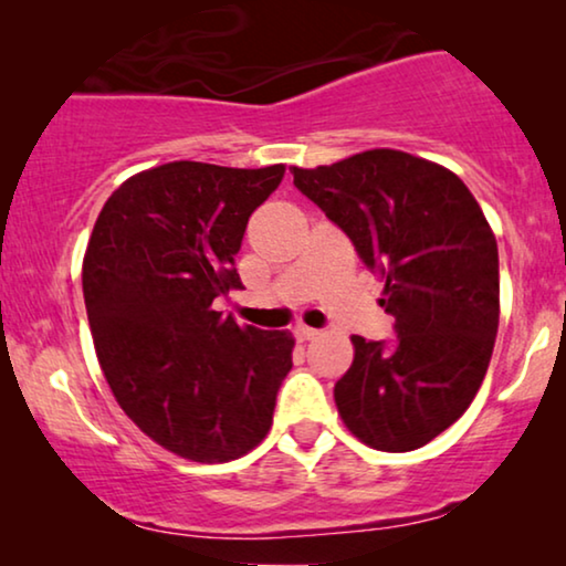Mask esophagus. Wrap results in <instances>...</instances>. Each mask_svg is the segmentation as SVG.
Returning <instances> with one entry per match:
<instances>
[{
	"instance_id": "1",
	"label": "esophagus",
	"mask_w": 566,
	"mask_h": 566,
	"mask_svg": "<svg viewBox=\"0 0 566 566\" xmlns=\"http://www.w3.org/2000/svg\"><path fill=\"white\" fill-rule=\"evenodd\" d=\"M293 335H296V339H301V343H306V339H314L319 335V329L306 327V324H296V327H293Z\"/></svg>"
}]
</instances>
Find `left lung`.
<instances>
[{"label": "left lung", "mask_w": 566, "mask_h": 566, "mask_svg": "<svg viewBox=\"0 0 566 566\" xmlns=\"http://www.w3.org/2000/svg\"><path fill=\"white\" fill-rule=\"evenodd\" d=\"M293 185L350 237L397 319L394 345L350 337L337 412L376 451L422 448L467 412L490 366L500 324L492 227L459 175L397 149L293 167Z\"/></svg>", "instance_id": "8db88e82"}]
</instances>
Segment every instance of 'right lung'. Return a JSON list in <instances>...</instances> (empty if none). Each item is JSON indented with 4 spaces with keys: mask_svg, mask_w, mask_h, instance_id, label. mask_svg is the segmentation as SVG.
<instances>
[{
    "mask_svg": "<svg viewBox=\"0 0 566 566\" xmlns=\"http://www.w3.org/2000/svg\"><path fill=\"white\" fill-rule=\"evenodd\" d=\"M283 165L169 161L128 177L82 262L95 353L123 412L169 453L242 459L265 440L293 360L289 329L239 327L213 301L242 289L234 254Z\"/></svg>",
    "mask_w": 566,
    "mask_h": 566,
    "instance_id": "right-lung-1",
    "label": "right lung"
}]
</instances>
